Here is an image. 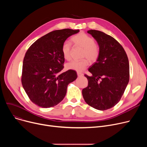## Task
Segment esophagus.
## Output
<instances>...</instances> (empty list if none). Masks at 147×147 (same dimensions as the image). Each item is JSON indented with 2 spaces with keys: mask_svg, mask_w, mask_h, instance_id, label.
<instances>
[{
  "mask_svg": "<svg viewBox=\"0 0 147 147\" xmlns=\"http://www.w3.org/2000/svg\"><path fill=\"white\" fill-rule=\"evenodd\" d=\"M77 74H78V77H81V76H83V74H82V73H79V72H78V73H77Z\"/></svg>",
  "mask_w": 147,
  "mask_h": 147,
  "instance_id": "obj_1",
  "label": "esophagus"
}]
</instances>
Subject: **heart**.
<instances>
[{
  "label": "heart",
  "mask_w": 147,
  "mask_h": 147,
  "mask_svg": "<svg viewBox=\"0 0 147 147\" xmlns=\"http://www.w3.org/2000/svg\"><path fill=\"white\" fill-rule=\"evenodd\" d=\"M71 41L75 45L79 46L83 49L82 57L87 58L81 61H72L66 64V68L68 69H72L78 72H82L86 68L89 64V61L87 59L94 62L96 61L99 56V50L98 46L95 43L93 37L84 33H80L73 36ZM61 52L64 58L69 60L71 58V45L68 42H65L61 48Z\"/></svg>",
  "instance_id": "heart-1"
}]
</instances>
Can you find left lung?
Returning a JSON list of instances; mask_svg holds the SVG:
<instances>
[{
    "label": "left lung",
    "instance_id": "left-lung-1",
    "mask_svg": "<svg viewBox=\"0 0 147 147\" xmlns=\"http://www.w3.org/2000/svg\"><path fill=\"white\" fill-rule=\"evenodd\" d=\"M88 33L99 46L96 61L86 74L88 85L82 90L85 102L98 110H106L116 105L129 81V63L121 45L113 37L95 30Z\"/></svg>",
    "mask_w": 147,
    "mask_h": 147
}]
</instances>
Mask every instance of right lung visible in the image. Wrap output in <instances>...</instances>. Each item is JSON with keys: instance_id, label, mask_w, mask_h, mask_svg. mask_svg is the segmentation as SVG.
I'll use <instances>...</instances> for the list:
<instances>
[{"instance_id": "1", "label": "right lung", "mask_w": 147, "mask_h": 147, "mask_svg": "<svg viewBox=\"0 0 147 147\" xmlns=\"http://www.w3.org/2000/svg\"><path fill=\"white\" fill-rule=\"evenodd\" d=\"M79 30L53 31L34 42L23 60L21 82L33 103L42 108L57 105L65 97L68 84L78 75L72 69L62 73L65 59L61 52L67 38Z\"/></svg>"}]
</instances>
